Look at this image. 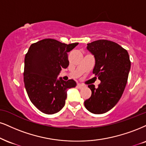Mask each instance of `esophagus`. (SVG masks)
I'll list each match as a JSON object with an SVG mask.
<instances>
[{
	"label": "esophagus",
	"instance_id": "obj_1",
	"mask_svg": "<svg viewBox=\"0 0 146 146\" xmlns=\"http://www.w3.org/2000/svg\"><path fill=\"white\" fill-rule=\"evenodd\" d=\"M84 87H85V86L83 85V84H77V87H78V89H82V88Z\"/></svg>",
	"mask_w": 146,
	"mask_h": 146
}]
</instances>
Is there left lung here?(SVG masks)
I'll return each instance as SVG.
<instances>
[{"mask_svg":"<svg viewBox=\"0 0 146 146\" xmlns=\"http://www.w3.org/2000/svg\"><path fill=\"white\" fill-rule=\"evenodd\" d=\"M87 48L95 57L93 73L101 83L98 88L88 85L92 94L84 106L93 114H104L116 105L124 92L131 69L129 55L119 44L107 40L93 41Z\"/></svg>","mask_w":146,"mask_h":146,"instance_id":"left-lung-1","label":"left lung"}]
</instances>
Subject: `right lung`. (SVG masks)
<instances>
[{
	"instance_id": "1",
	"label": "right lung",
	"mask_w": 146,
	"mask_h": 146,
	"mask_svg": "<svg viewBox=\"0 0 146 146\" xmlns=\"http://www.w3.org/2000/svg\"><path fill=\"white\" fill-rule=\"evenodd\" d=\"M78 44L43 39L32 44L25 56V88L32 103L44 114L60 111L65 106L68 89L76 86L72 79L65 81L57 76L69 65L68 53Z\"/></svg>"
}]
</instances>
